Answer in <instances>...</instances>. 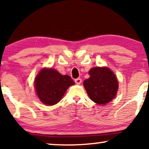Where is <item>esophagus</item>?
Masks as SVG:
<instances>
[{
  "mask_svg": "<svg viewBox=\"0 0 149 149\" xmlns=\"http://www.w3.org/2000/svg\"><path fill=\"white\" fill-rule=\"evenodd\" d=\"M81 81H82V80H81V79H80V78H77V79H75V80H74V82L76 83L77 84H78V85L81 84Z\"/></svg>",
  "mask_w": 149,
  "mask_h": 149,
  "instance_id": "1",
  "label": "esophagus"
}]
</instances>
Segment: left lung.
<instances>
[{
    "label": "left lung",
    "instance_id": "1",
    "mask_svg": "<svg viewBox=\"0 0 149 149\" xmlns=\"http://www.w3.org/2000/svg\"><path fill=\"white\" fill-rule=\"evenodd\" d=\"M89 79L83 82L89 97L97 104L104 105L115 97L118 81L115 74L107 67H95L89 71Z\"/></svg>",
    "mask_w": 149,
    "mask_h": 149
}]
</instances>
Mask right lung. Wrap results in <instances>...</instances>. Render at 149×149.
I'll return each instance as SVG.
<instances>
[{
	"mask_svg": "<svg viewBox=\"0 0 149 149\" xmlns=\"http://www.w3.org/2000/svg\"><path fill=\"white\" fill-rule=\"evenodd\" d=\"M74 82L68 75H62L53 68H42L34 80L38 98L46 105L52 106L62 98L67 89Z\"/></svg>",
	"mask_w": 149,
	"mask_h": 149,
	"instance_id": "1",
	"label": "right lung"
}]
</instances>
